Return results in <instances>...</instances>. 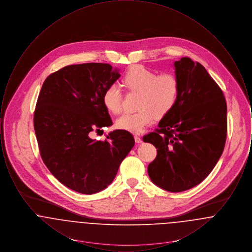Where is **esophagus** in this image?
I'll return each instance as SVG.
<instances>
[{"instance_id": "34e87169", "label": "esophagus", "mask_w": 252, "mask_h": 252, "mask_svg": "<svg viewBox=\"0 0 252 252\" xmlns=\"http://www.w3.org/2000/svg\"><path fill=\"white\" fill-rule=\"evenodd\" d=\"M134 139H135V142L136 143H138V144H140V143H142L143 142V140H142V138L140 137V136H134Z\"/></svg>"}]
</instances>
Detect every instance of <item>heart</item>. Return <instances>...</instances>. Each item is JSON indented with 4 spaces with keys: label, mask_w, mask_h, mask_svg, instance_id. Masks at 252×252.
<instances>
[{
    "label": "heart",
    "mask_w": 252,
    "mask_h": 252,
    "mask_svg": "<svg viewBox=\"0 0 252 252\" xmlns=\"http://www.w3.org/2000/svg\"><path fill=\"white\" fill-rule=\"evenodd\" d=\"M123 84L130 92H138L139 96L135 112L124 113L117 120L121 129L141 133L153 124L157 117H163L177 104L180 83L172 73L158 74L142 65L129 68L123 77ZM103 103L108 110L118 114L123 108V94L120 86L110 84L103 94Z\"/></svg>",
    "instance_id": "heart-1"
}]
</instances>
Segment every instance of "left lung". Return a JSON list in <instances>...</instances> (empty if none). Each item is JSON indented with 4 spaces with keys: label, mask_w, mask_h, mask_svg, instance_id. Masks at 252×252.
<instances>
[{
    "label": "left lung",
    "mask_w": 252,
    "mask_h": 252,
    "mask_svg": "<svg viewBox=\"0 0 252 252\" xmlns=\"http://www.w3.org/2000/svg\"><path fill=\"white\" fill-rule=\"evenodd\" d=\"M180 93L176 106L144 135L155 145L150 180L168 192L189 190L203 181L223 153L227 104L222 90L199 62L182 58L174 63Z\"/></svg>",
    "instance_id": "8db88e82"
}]
</instances>
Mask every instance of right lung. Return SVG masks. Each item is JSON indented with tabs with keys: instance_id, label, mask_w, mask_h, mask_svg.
Segmentation results:
<instances>
[{
	"instance_id": "1",
	"label": "right lung",
	"mask_w": 252,
	"mask_h": 252,
	"mask_svg": "<svg viewBox=\"0 0 252 252\" xmlns=\"http://www.w3.org/2000/svg\"><path fill=\"white\" fill-rule=\"evenodd\" d=\"M120 76L107 63H83L53 72L41 87L34 112L40 156L52 175L75 192L106 189L135 144L124 129L105 141L91 138L112 125L103 94Z\"/></svg>"
}]
</instances>
